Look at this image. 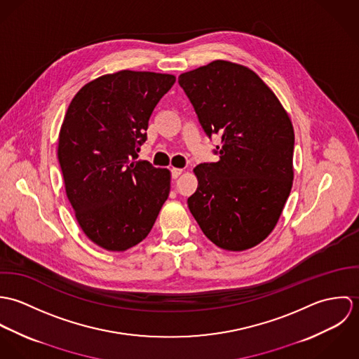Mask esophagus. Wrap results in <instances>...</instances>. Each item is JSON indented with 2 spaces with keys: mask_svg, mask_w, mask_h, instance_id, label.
<instances>
[{
  "mask_svg": "<svg viewBox=\"0 0 359 359\" xmlns=\"http://www.w3.org/2000/svg\"><path fill=\"white\" fill-rule=\"evenodd\" d=\"M182 171H184L182 168H171V177L175 180L182 174Z\"/></svg>",
  "mask_w": 359,
  "mask_h": 359,
  "instance_id": "34e87169",
  "label": "esophagus"
}]
</instances>
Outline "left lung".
I'll use <instances>...</instances> for the list:
<instances>
[{
    "label": "left lung",
    "mask_w": 359,
    "mask_h": 359,
    "mask_svg": "<svg viewBox=\"0 0 359 359\" xmlns=\"http://www.w3.org/2000/svg\"><path fill=\"white\" fill-rule=\"evenodd\" d=\"M178 83L208 138L221 135L219 160L194 170L199 185L188 207L218 248L252 249L272 232L292 191L290 117L256 73L238 63L214 60Z\"/></svg>",
    "instance_id": "1"
}]
</instances>
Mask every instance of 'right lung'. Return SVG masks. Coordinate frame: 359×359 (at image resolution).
Returning a JSON list of instances; mask_svg holds the SVG:
<instances>
[{
	"label": "right lung",
	"mask_w": 359,
	"mask_h": 359,
	"mask_svg": "<svg viewBox=\"0 0 359 359\" xmlns=\"http://www.w3.org/2000/svg\"><path fill=\"white\" fill-rule=\"evenodd\" d=\"M174 83L172 74L120 70L86 84L67 107L57 140L66 195L83 232L104 250L142 242L168 198L170 171L137 158Z\"/></svg>",
	"instance_id": "1"
}]
</instances>
